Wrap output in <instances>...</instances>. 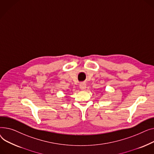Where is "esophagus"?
Segmentation results:
<instances>
[{
    "instance_id": "esophagus-1",
    "label": "esophagus",
    "mask_w": 154,
    "mask_h": 154,
    "mask_svg": "<svg viewBox=\"0 0 154 154\" xmlns=\"http://www.w3.org/2000/svg\"><path fill=\"white\" fill-rule=\"evenodd\" d=\"M79 88H80L81 90H83V91H84V90H85L86 88V84H85V83L81 84V85H79Z\"/></svg>"
}]
</instances>
